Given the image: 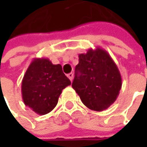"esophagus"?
I'll list each match as a JSON object with an SVG mask.
<instances>
[{"label": "esophagus", "instance_id": "34e87169", "mask_svg": "<svg viewBox=\"0 0 147 147\" xmlns=\"http://www.w3.org/2000/svg\"><path fill=\"white\" fill-rule=\"evenodd\" d=\"M67 76H68V78H69V80H70V81L73 80V78H74V74H73V73H69Z\"/></svg>", "mask_w": 147, "mask_h": 147}]
</instances>
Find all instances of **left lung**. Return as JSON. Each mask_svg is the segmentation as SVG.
<instances>
[{"label": "left lung", "instance_id": "8db88e82", "mask_svg": "<svg viewBox=\"0 0 147 147\" xmlns=\"http://www.w3.org/2000/svg\"><path fill=\"white\" fill-rule=\"evenodd\" d=\"M72 87L88 109L102 111L118 97L122 78L115 61L100 47L78 55Z\"/></svg>", "mask_w": 147, "mask_h": 147}]
</instances>
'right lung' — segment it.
Wrapping results in <instances>:
<instances>
[{"label": "right lung", "instance_id": "right-lung-1", "mask_svg": "<svg viewBox=\"0 0 147 147\" xmlns=\"http://www.w3.org/2000/svg\"><path fill=\"white\" fill-rule=\"evenodd\" d=\"M70 84L61 65L47 58H34L22 80V98L26 106L44 115L56 106L62 90Z\"/></svg>", "mask_w": 147, "mask_h": 147}]
</instances>
